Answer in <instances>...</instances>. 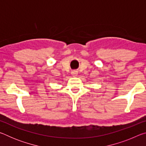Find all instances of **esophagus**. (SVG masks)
I'll return each instance as SVG.
<instances>
[{
	"label": "esophagus",
	"mask_w": 146,
	"mask_h": 146,
	"mask_svg": "<svg viewBox=\"0 0 146 146\" xmlns=\"http://www.w3.org/2000/svg\"><path fill=\"white\" fill-rule=\"evenodd\" d=\"M71 75H72V76H76V75H78V72L75 70L72 71H71Z\"/></svg>",
	"instance_id": "esophagus-1"
}]
</instances>
